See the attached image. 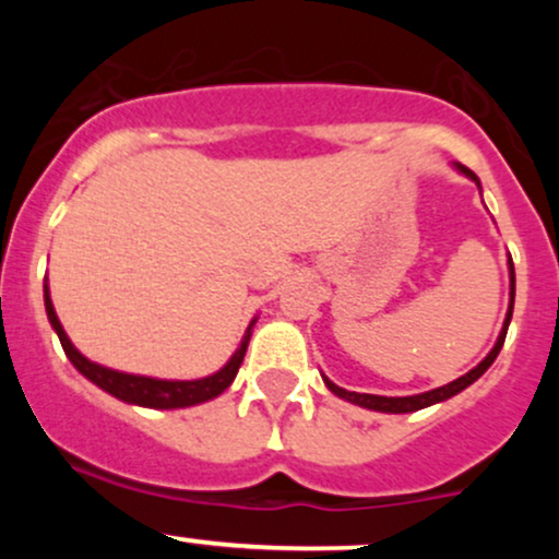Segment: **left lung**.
Segmentation results:
<instances>
[{
    "label": "left lung",
    "instance_id": "obj_1",
    "mask_svg": "<svg viewBox=\"0 0 559 559\" xmlns=\"http://www.w3.org/2000/svg\"><path fill=\"white\" fill-rule=\"evenodd\" d=\"M454 168H457L463 176L471 178V181H476V186L480 189V181L478 176L473 173L471 168H465V165L454 163ZM507 265H510V307H507V318H504V325H502V333H499L497 344H493V349L489 352V355L480 360L476 368L467 370L465 376H460L457 381L447 383V386H439V389H431V391H423V394H413V396H378V394H357V391H346L342 386H336V383L329 381V378L323 376L325 386H329L333 394L342 396V400L352 402V404H360V407H368V409H376V413H415V409H423V407H431V404L436 402H444L449 400V396L460 394V391L471 386L473 381H478L480 376L486 373V370L491 368V362L497 360L499 349H502L504 344V336H507V325H510L512 320V305H515V267H512V260H507Z\"/></svg>",
    "mask_w": 559,
    "mask_h": 559
}]
</instances>
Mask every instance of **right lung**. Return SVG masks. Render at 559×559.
Masks as SVG:
<instances>
[{
  "label": "right lung",
  "mask_w": 559,
  "mask_h": 559,
  "mask_svg": "<svg viewBox=\"0 0 559 559\" xmlns=\"http://www.w3.org/2000/svg\"><path fill=\"white\" fill-rule=\"evenodd\" d=\"M44 307H47V318L52 323V329L60 336L62 349H66L68 360L75 365L81 376H86L88 381L96 383L99 389H105L107 394H112L115 400L139 404V407H155V409H178V407H191V404H202L207 400H215L217 394H223L230 383H234L236 373H239L243 355H247L249 336H252V323H249L247 333H243L239 349L234 352V357L223 365L221 370L207 378H197V381H163V378H150V376H131L120 373V370L105 368V365H96L81 355L75 349L73 342L68 338L66 329H62L60 318H57L52 299H49V286H44Z\"/></svg>",
  "instance_id": "right-lung-1"
}]
</instances>
